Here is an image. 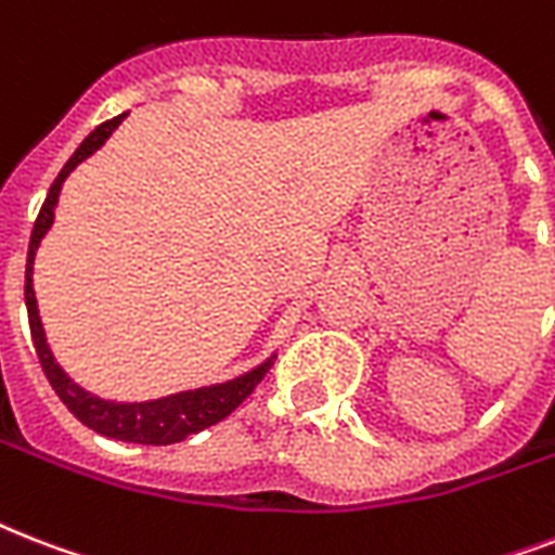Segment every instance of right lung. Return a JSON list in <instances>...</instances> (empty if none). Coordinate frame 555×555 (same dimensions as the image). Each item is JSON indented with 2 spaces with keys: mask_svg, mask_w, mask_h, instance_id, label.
<instances>
[{
  "mask_svg": "<svg viewBox=\"0 0 555 555\" xmlns=\"http://www.w3.org/2000/svg\"><path fill=\"white\" fill-rule=\"evenodd\" d=\"M126 115H117L106 124H100L86 141L77 146L68 164L60 169V176L51 184L46 195V204L39 209L37 221H34V233H30L28 244V264H25V308H28V325L30 339L37 348L39 365L46 371L48 383L56 391V397L63 400L65 409L91 431L106 435V438L126 440V443H150V447H167V443H178V440L198 435L207 426H216L218 421H224L227 414L233 412L235 405L242 403L244 397H250V391L261 383V377L268 374L273 365V357H268L264 363L256 369L244 371L238 377L227 379V383H216V386L190 388V391H178V395L158 397V400H143V403H115V400H103V397L91 395L82 386H77L51 354V348L46 343V331H42V320H39L37 296H34V256L39 250V242L46 238V233L54 224V209L60 201V190L63 181L72 176L74 169L80 167L82 160L91 158L94 152L108 141V134L115 132L120 120Z\"/></svg>",
  "mask_w": 555,
  "mask_h": 555,
  "instance_id": "obj_1",
  "label": "right lung"
}]
</instances>
